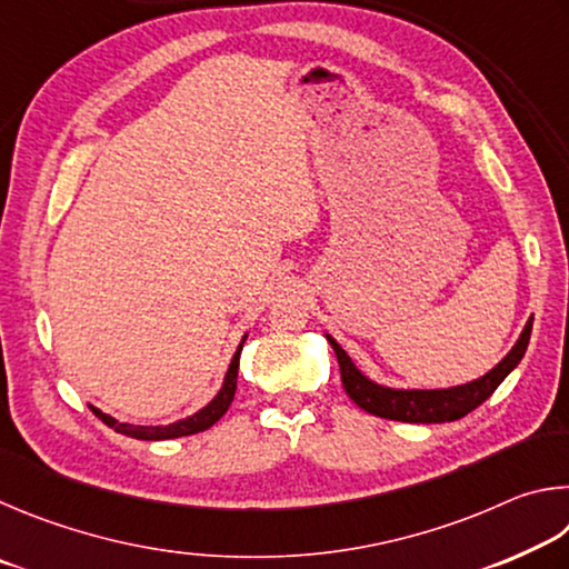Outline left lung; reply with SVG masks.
<instances>
[{
    "label": "left lung",
    "instance_id": "8db88e82",
    "mask_svg": "<svg viewBox=\"0 0 569 569\" xmlns=\"http://www.w3.org/2000/svg\"><path fill=\"white\" fill-rule=\"evenodd\" d=\"M532 335V317L527 320L520 340L507 352L500 362H497L490 372L477 377L472 382L442 387V390H397V387L380 385L367 377L360 367L352 362V357L342 350V345L335 340L332 335H325L327 342L332 345L340 362L342 387L350 395V400L362 407L365 412L385 417V420L397 422H412V425H435V422H455L480 407L487 397H490L502 380L510 375L527 352Z\"/></svg>",
    "mask_w": 569,
    "mask_h": 569
}]
</instances>
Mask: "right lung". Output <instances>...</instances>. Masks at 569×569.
<instances>
[{
    "instance_id": "1",
    "label": "right lung",
    "mask_w": 569,
    "mask_h": 569,
    "mask_svg": "<svg viewBox=\"0 0 569 569\" xmlns=\"http://www.w3.org/2000/svg\"><path fill=\"white\" fill-rule=\"evenodd\" d=\"M244 340H247V335L242 337V342H239L237 352L232 357V362H229V367H227L224 382H222V387H219V392L202 407V410H197L194 415L184 417V420H174V422H169V425H129V422L114 420V417L104 415L102 410H97L94 405H89V407H92V412L107 427H112V430L119 432V435L134 437V440H149V442H154V440H174V437H187V435H197V432H202V430H209V427H212L219 420V417H222L229 410V405H232V400H234L239 355H242Z\"/></svg>"
}]
</instances>
